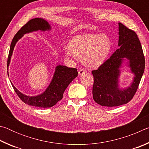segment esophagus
Wrapping results in <instances>:
<instances>
[{
  "label": "esophagus",
  "instance_id": "1",
  "mask_svg": "<svg viewBox=\"0 0 149 149\" xmlns=\"http://www.w3.org/2000/svg\"><path fill=\"white\" fill-rule=\"evenodd\" d=\"M78 73H79V75H81V74H84L86 73V71H85V70H84V68H80L79 70V71H78Z\"/></svg>",
  "mask_w": 149,
  "mask_h": 149
}]
</instances>
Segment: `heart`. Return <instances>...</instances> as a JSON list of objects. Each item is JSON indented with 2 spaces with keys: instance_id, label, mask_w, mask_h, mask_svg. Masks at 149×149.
Instances as JSON below:
<instances>
[{
  "instance_id": "heart-1",
  "label": "heart",
  "mask_w": 149,
  "mask_h": 149,
  "mask_svg": "<svg viewBox=\"0 0 149 149\" xmlns=\"http://www.w3.org/2000/svg\"><path fill=\"white\" fill-rule=\"evenodd\" d=\"M111 49L112 42L106 35L87 33L74 37L65 54L82 58L87 67L96 68L105 61Z\"/></svg>"
}]
</instances>
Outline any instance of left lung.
<instances>
[{"label": "left lung", "mask_w": 149, "mask_h": 149, "mask_svg": "<svg viewBox=\"0 0 149 149\" xmlns=\"http://www.w3.org/2000/svg\"><path fill=\"white\" fill-rule=\"evenodd\" d=\"M118 26L120 48L99 68L92 71L93 99L99 104L108 107L129 102L137 91L145 70V56L137 35L122 24L118 23ZM125 58L128 60V66L135 76L132 84L122 90L119 87V68Z\"/></svg>", "instance_id": "left-lung-1"}]
</instances>
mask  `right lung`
Wrapping results in <instances>:
<instances>
[{
	"mask_svg": "<svg viewBox=\"0 0 149 149\" xmlns=\"http://www.w3.org/2000/svg\"><path fill=\"white\" fill-rule=\"evenodd\" d=\"M51 29L49 22L42 18H34L27 22L15 35L10 45L7 61V70L10 62L15 45L24 34L37 31H49ZM77 70L74 68H68L65 65H58L55 68V72L49 87L42 94L37 96H27L17 90L11 82L15 92L19 98L26 104L40 108H50L54 106L61 100L65 89L69 84L77 76Z\"/></svg>",
	"mask_w": 149,
	"mask_h": 149,
	"instance_id": "add662e5",
	"label": "right lung"
}]
</instances>
